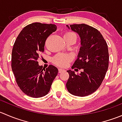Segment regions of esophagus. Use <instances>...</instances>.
<instances>
[{
    "mask_svg": "<svg viewBox=\"0 0 122 122\" xmlns=\"http://www.w3.org/2000/svg\"><path fill=\"white\" fill-rule=\"evenodd\" d=\"M65 71V70H63V69H61V68H59L58 69V72L59 73H61V72H64Z\"/></svg>",
    "mask_w": 122,
    "mask_h": 122,
    "instance_id": "esophagus-1",
    "label": "esophagus"
}]
</instances>
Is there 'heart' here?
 <instances>
[{
	"label": "heart",
	"instance_id": "b5f03b06",
	"mask_svg": "<svg viewBox=\"0 0 122 122\" xmlns=\"http://www.w3.org/2000/svg\"><path fill=\"white\" fill-rule=\"evenodd\" d=\"M64 36H75L76 38V35L72 32H67L64 35ZM73 58V55L71 54L60 53L55 55L52 58V62L54 64L58 67H66L72 61Z\"/></svg>",
	"mask_w": 122,
	"mask_h": 122
}]
</instances>
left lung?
<instances>
[{"instance_id":"obj_1","label":"left lung","mask_w":122,"mask_h":122,"mask_svg":"<svg viewBox=\"0 0 122 122\" xmlns=\"http://www.w3.org/2000/svg\"><path fill=\"white\" fill-rule=\"evenodd\" d=\"M81 39V46L72 69L83 70L78 75L68 70L67 90L74 96L84 97L97 90L102 84L109 67L108 46L103 35L96 28L84 24L67 25Z\"/></svg>"}]
</instances>
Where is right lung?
<instances>
[{
	"label": "right lung",
	"instance_id": "right-lung-1",
	"mask_svg": "<svg viewBox=\"0 0 122 122\" xmlns=\"http://www.w3.org/2000/svg\"><path fill=\"white\" fill-rule=\"evenodd\" d=\"M56 28L54 24L30 23L21 30L15 42L11 66L17 84L28 96L38 98L46 95L57 76V68L50 65L42 68L37 61L44 51L46 39Z\"/></svg>",
	"mask_w": 122,
	"mask_h": 122
}]
</instances>
